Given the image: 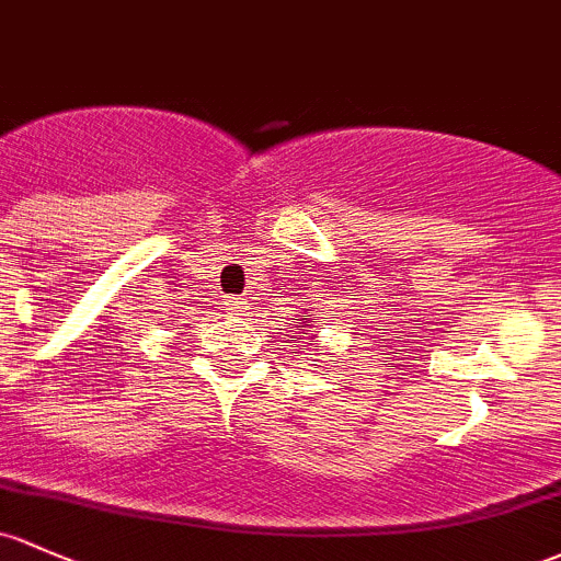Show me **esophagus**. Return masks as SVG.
Returning <instances> with one entry per match:
<instances>
[{
	"label": "esophagus",
	"mask_w": 561,
	"mask_h": 561,
	"mask_svg": "<svg viewBox=\"0 0 561 561\" xmlns=\"http://www.w3.org/2000/svg\"><path fill=\"white\" fill-rule=\"evenodd\" d=\"M243 310H245V302H234V305H232L234 316H243Z\"/></svg>",
	"instance_id": "esophagus-1"
}]
</instances>
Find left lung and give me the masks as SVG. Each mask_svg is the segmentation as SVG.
I'll return each instance as SVG.
<instances>
[{"label": "left lung", "mask_w": 561, "mask_h": 561, "mask_svg": "<svg viewBox=\"0 0 561 561\" xmlns=\"http://www.w3.org/2000/svg\"><path fill=\"white\" fill-rule=\"evenodd\" d=\"M294 321H302V327H297V329H299V334L294 336V340H302V334H305V331H310V329H312V323H316V318H307V316H302V318H294ZM307 342H310L312 347H318V340H316V336H310V340H307ZM305 347H307V345H302V351H305Z\"/></svg>", "instance_id": "1"}]
</instances>
